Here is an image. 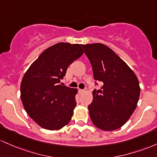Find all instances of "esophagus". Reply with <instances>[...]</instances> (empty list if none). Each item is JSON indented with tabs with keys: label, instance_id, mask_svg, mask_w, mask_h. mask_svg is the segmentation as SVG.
Segmentation results:
<instances>
[{
	"label": "esophagus",
	"instance_id": "obj_1",
	"mask_svg": "<svg viewBox=\"0 0 157 157\" xmlns=\"http://www.w3.org/2000/svg\"><path fill=\"white\" fill-rule=\"evenodd\" d=\"M78 92H79V94H82L84 92V90H82V89H78Z\"/></svg>",
	"mask_w": 157,
	"mask_h": 157
}]
</instances>
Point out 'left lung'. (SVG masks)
Listing matches in <instances>:
<instances>
[{
  "mask_svg": "<svg viewBox=\"0 0 157 157\" xmlns=\"http://www.w3.org/2000/svg\"><path fill=\"white\" fill-rule=\"evenodd\" d=\"M82 47L92 65L94 79L103 83L101 89L93 91V101L88 105L91 120L103 131L117 130L125 124L136 107L140 94L138 78L106 45L96 43Z\"/></svg>",
  "mask_w": 157,
  "mask_h": 157,
  "instance_id": "1",
  "label": "left lung"
}]
</instances>
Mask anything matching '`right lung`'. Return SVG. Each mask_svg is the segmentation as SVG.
Instances as JSON below:
<instances>
[{"label": "right lung", "instance_id": "right-lung-1", "mask_svg": "<svg viewBox=\"0 0 157 157\" xmlns=\"http://www.w3.org/2000/svg\"><path fill=\"white\" fill-rule=\"evenodd\" d=\"M84 53L81 45L58 43L45 50L24 74L21 98L35 122L47 130H59L71 120L77 89L60 84L68 66Z\"/></svg>", "mask_w": 157, "mask_h": 157}]
</instances>
